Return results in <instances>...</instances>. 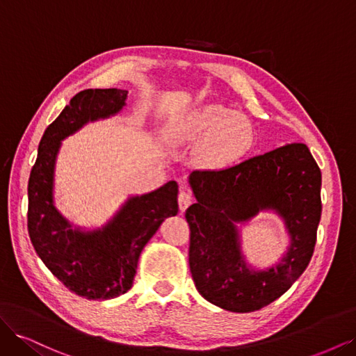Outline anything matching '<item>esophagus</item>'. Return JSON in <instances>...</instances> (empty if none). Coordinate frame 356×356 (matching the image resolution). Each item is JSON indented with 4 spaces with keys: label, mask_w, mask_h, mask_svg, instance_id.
Listing matches in <instances>:
<instances>
[{
    "label": "esophagus",
    "mask_w": 356,
    "mask_h": 356,
    "mask_svg": "<svg viewBox=\"0 0 356 356\" xmlns=\"http://www.w3.org/2000/svg\"><path fill=\"white\" fill-rule=\"evenodd\" d=\"M193 203V196L190 195L188 191H186V190H181L179 191V195H178V204H179V209H181V212H184L190 204Z\"/></svg>",
    "instance_id": "esophagus-1"
}]
</instances>
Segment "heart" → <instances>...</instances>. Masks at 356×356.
<instances>
[{"instance_id":"obj_1","label":"heart","mask_w":356,"mask_h":356,"mask_svg":"<svg viewBox=\"0 0 356 356\" xmlns=\"http://www.w3.org/2000/svg\"><path fill=\"white\" fill-rule=\"evenodd\" d=\"M182 134L191 139L204 138L199 159L211 168L232 165L250 152L254 143L248 118L221 105H208L193 113L182 126Z\"/></svg>"}]
</instances>
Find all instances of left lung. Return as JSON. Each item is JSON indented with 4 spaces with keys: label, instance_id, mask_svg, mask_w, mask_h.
Returning a JSON list of instances; mask_svg holds the SVG:
<instances>
[{
    "label": "left lung",
    "instance_id": "8db88e82",
    "mask_svg": "<svg viewBox=\"0 0 356 356\" xmlns=\"http://www.w3.org/2000/svg\"><path fill=\"white\" fill-rule=\"evenodd\" d=\"M196 203L190 225V272L209 303L230 312H254L281 297L306 270L321 220V169L305 144H286L220 170H193ZM275 210L291 243L277 265L255 271L244 261L237 224Z\"/></svg>",
    "mask_w": 356,
    "mask_h": 356
}]
</instances>
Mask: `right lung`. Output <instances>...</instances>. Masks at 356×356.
Masks as SVG:
<instances>
[{
    "instance_id": "1",
    "label": "right lung",
    "mask_w": 356,
    "mask_h": 356,
    "mask_svg": "<svg viewBox=\"0 0 356 356\" xmlns=\"http://www.w3.org/2000/svg\"><path fill=\"white\" fill-rule=\"evenodd\" d=\"M127 90H81L42 135L28 182V233L49 270L71 293L110 300L132 288L139 255L165 218L178 213V184L169 181L143 196L129 197L114 217L96 230L75 229L53 202L55 165L62 139L86 123L115 115Z\"/></svg>"
}]
</instances>
